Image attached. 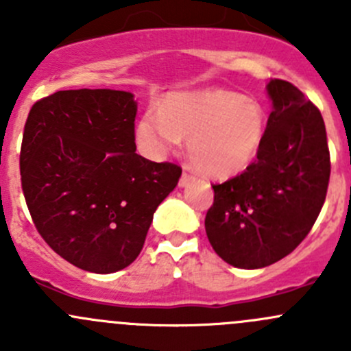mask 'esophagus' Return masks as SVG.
Instances as JSON below:
<instances>
[{
  "mask_svg": "<svg viewBox=\"0 0 351 351\" xmlns=\"http://www.w3.org/2000/svg\"><path fill=\"white\" fill-rule=\"evenodd\" d=\"M192 180H195V176L190 175V173H186V171H183L182 176H180V186H186L190 182H192Z\"/></svg>",
  "mask_w": 351,
  "mask_h": 351,
  "instance_id": "34e87169",
  "label": "esophagus"
}]
</instances>
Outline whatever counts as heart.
<instances>
[{"mask_svg":"<svg viewBox=\"0 0 351 351\" xmlns=\"http://www.w3.org/2000/svg\"><path fill=\"white\" fill-rule=\"evenodd\" d=\"M267 132V112L234 91L169 95L136 127L137 143L151 158H162L186 139L190 161L214 178L238 175L253 162Z\"/></svg>","mask_w":351,"mask_h":351,"instance_id":"b5f03b06","label":"heart"}]
</instances>
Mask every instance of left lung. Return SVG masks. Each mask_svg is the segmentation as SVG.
Listing matches in <instances>:
<instances>
[{
    "label": "left lung",
    "mask_w": 351,
    "mask_h": 351,
    "mask_svg": "<svg viewBox=\"0 0 351 351\" xmlns=\"http://www.w3.org/2000/svg\"><path fill=\"white\" fill-rule=\"evenodd\" d=\"M274 110L256 159L215 183L205 231L215 253L238 268H261L292 253L326 200L329 149L319 108L284 80L267 86Z\"/></svg>",
    "instance_id": "1"
}]
</instances>
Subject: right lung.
Returning a JSON list of instances; mask_svg holds the SVG:
<instances>
[{
    "instance_id": "add662e5",
    "label": "right lung",
    "mask_w": 351,
    "mask_h": 351,
    "mask_svg": "<svg viewBox=\"0 0 351 351\" xmlns=\"http://www.w3.org/2000/svg\"><path fill=\"white\" fill-rule=\"evenodd\" d=\"M137 104L117 90H66L32 105L20 175L38 234L81 270L113 274L143 250L182 168L136 153Z\"/></svg>"
}]
</instances>
